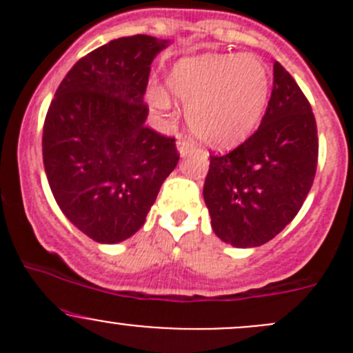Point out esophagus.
<instances>
[{
	"instance_id": "1",
	"label": "esophagus",
	"mask_w": 353,
	"mask_h": 353,
	"mask_svg": "<svg viewBox=\"0 0 353 353\" xmlns=\"http://www.w3.org/2000/svg\"><path fill=\"white\" fill-rule=\"evenodd\" d=\"M177 150H179L181 155H188L193 150V141L188 137H181L179 140H177Z\"/></svg>"
}]
</instances>
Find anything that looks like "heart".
<instances>
[{"mask_svg":"<svg viewBox=\"0 0 353 353\" xmlns=\"http://www.w3.org/2000/svg\"><path fill=\"white\" fill-rule=\"evenodd\" d=\"M169 88L188 105V124L194 137L210 147L230 148L244 141L261 121L272 74L256 56H203L177 63L169 74ZM150 102L160 110L170 109L162 88L150 92Z\"/></svg>","mask_w":353,"mask_h":353,"instance_id":"b5f03b06","label":"heart"}]
</instances>
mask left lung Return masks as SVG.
<instances>
[{
  "instance_id": "1",
  "label": "left lung",
  "mask_w": 353,
  "mask_h": 353,
  "mask_svg": "<svg viewBox=\"0 0 353 353\" xmlns=\"http://www.w3.org/2000/svg\"><path fill=\"white\" fill-rule=\"evenodd\" d=\"M318 150L311 104L276 61L272 97L258 130L229 154L210 155L203 198L213 232L236 248L272 241L307 198Z\"/></svg>"
}]
</instances>
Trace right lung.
Returning a JSON list of instances; mask_svg holds the SVG:
<instances>
[{"label": "right lung", "instance_id": "1", "mask_svg": "<svg viewBox=\"0 0 353 353\" xmlns=\"http://www.w3.org/2000/svg\"><path fill=\"white\" fill-rule=\"evenodd\" d=\"M165 46L138 34L88 52L46 114L49 186L66 219L97 243H121L143 225L179 160L176 138L145 126L150 65Z\"/></svg>", "mask_w": 353, "mask_h": 353}]
</instances>
